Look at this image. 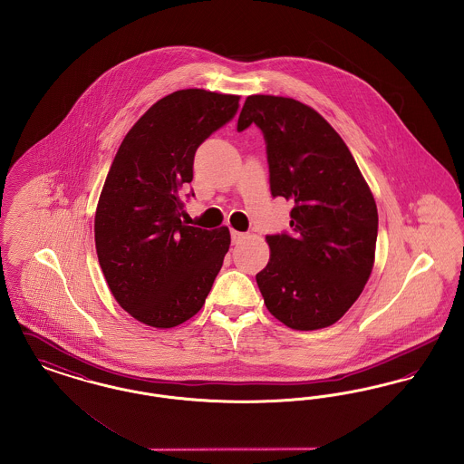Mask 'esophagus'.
Returning a JSON list of instances; mask_svg holds the SVG:
<instances>
[{
  "mask_svg": "<svg viewBox=\"0 0 464 464\" xmlns=\"http://www.w3.org/2000/svg\"><path fill=\"white\" fill-rule=\"evenodd\" d=\"M230 236H232V243L239 244L246 237V234L243 232H237V230H230Z\"/></svg>",
  "mask_w": 464,
  "mask_h": 464,
  "instance_id": "1",
  "label": "esophagus"
}]
</instances>
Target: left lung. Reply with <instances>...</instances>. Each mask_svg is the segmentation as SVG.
<instances>
[{"label":"left lung","mask_w":464,"mask_h":464,"mask_svg":"<svg viewBox=\"0 0 464 464\" xmlns=\"http://www.w3.org/2000/svg\"><path fill=\"white\" fill-rule=\"evenodd\" d=\"M255 123L267 145L272 197L292 200V232L267 236L256 274L268 313L293 330L339 321L373 267L379 217L349 148L316 110L279 96H249L237 130Z\"/></svg>","instance_id":"obj_1"}]
</instances>
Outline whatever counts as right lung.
<instances>
[{"instance_id": "obj_1", "label": "right lung", "mask_w": 464, "mask_h": 464, "mask_svg": "<svg viewBox=\"0 0 464 464\" xmlns=\"http://www.w3.org/2000/svg\"><path fill=\"white\" fill-rule=\"evenodd\" d=\"M237 108L239 96L172 92L132 125L106 176L94 220L99 266L123 311L148 326L196 316L223 266L228 228L181 220V188L194 178L197 148Z\"/></svg>"}]
</instances>
